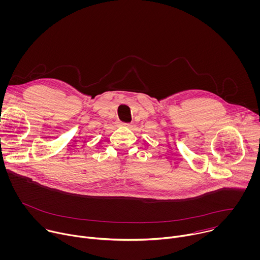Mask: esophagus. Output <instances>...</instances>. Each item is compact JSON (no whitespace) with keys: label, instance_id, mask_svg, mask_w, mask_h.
I'll use <instances>...</instances> for the list:
<instances>
[{"label":"esophagus","instance_id":"esophagus-1","mask_svg":"<svg viewBox=\"0 0 260 260\" xmlns=\"http://www.w3.org/2000/svg\"><path fill=\"white\" fill-rule=\"evenodd\" d=\"M117 125H118V126H125V127L129 126V124H128V123H124V122H118V123H117Z\"/></svg>","mask_w":260,"mask_h":260}]
</instances>
